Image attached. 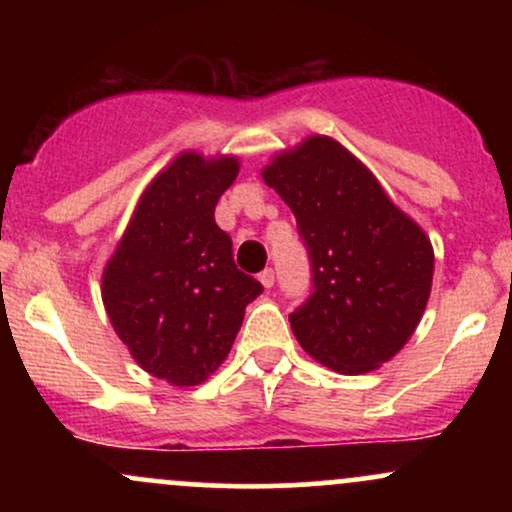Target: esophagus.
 <instances>
[{"label": "esophagus", "mask_w": 512, "mask_h": 512, "mask_svg": "<svg viewBox=\"0 0 512 512\" xmlns=\"http://www.w3.org/2000/svg\"><path fill=\"white\" fill-rule=\"evenodd\" d=\"M260 284L264 286V289H272V286H274V269H264V272L260 274Z\"/></svg>", "instance_id": "obj_1"}]
</instances>
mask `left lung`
<instances>
[{"instance_id": "1", "label": "left lung", "mask_w": 512, "mask_h": 512, "mask_svg": "<svg viewBox=\"0 0 512 512\" xmlns=\"http://www.w3.org/2000/svg\"><path fill=\"white\" fill-rule=\"evenodd\" d=\"M262 178L296 216L313 293L289 315L322 366L368 373L409 342L433 284V245L337 139L313 134L279 151Z\"/></svg>"}]
</instances>
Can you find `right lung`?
Returning <instances> with one entry per match:
<instances>
[{"mask_svg": "<svg viewBox=\"0 0 512 512\" xmlns=\"http://www.w3.org/2000/svg\"><path fill=\"white\" fill-rule=\"evenodd\" d=\"M238 170V156H175L146 185L103 269L117 337L146 373L175 387L204 383L226 361L245 308L262 293L214 221Z\"/></svg>", "mask_w": 512, "mask_h": 512, "instance_id": "right-lung-1", "label": "right lung"}]
</instances>
